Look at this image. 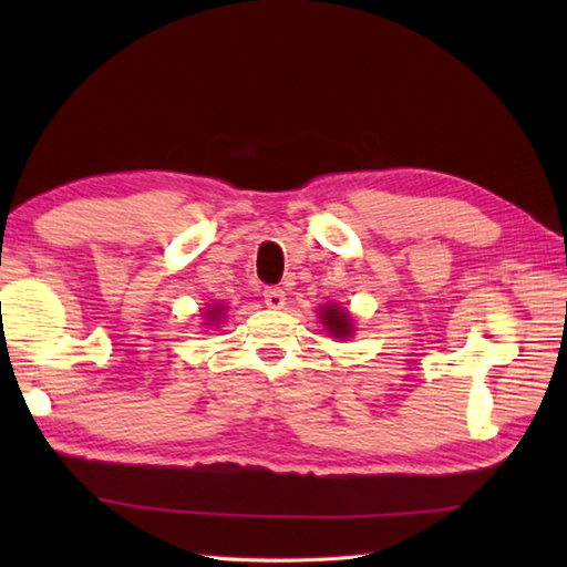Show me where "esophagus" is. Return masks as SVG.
Segmentation results:
<instances>
[{"instance_id": "esophagus-1", "label": "esophagus", "mask_w": 567, "mask_h": 567, "mask_svg": "<svg viewBox=\"0 0 567 567\" xmlns=\"http://www.w3.org/2000/svg\"><path fill=\"white\" fill-rule=\"evenodd\" d=\"M262 299L270 309H282L285 307V292L277 290V287H268V290L262 292Z\"/></svg>"}]
</instances>
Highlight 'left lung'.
I'll return each instance as SVG.
<instances>
[{
    "label": "left lung",
    "instance_id": "left-lung-1",
    "mask_svg": "<svg viewBox=\"0 0 567 567\" xmlns=\"http://www.w3.org/2000/svg\"><path fill=\"white\" fill-rule=\"evenodd\" d=\"M321 319H323V327H327V331L333 333L336 339H346V336H351V317H348L343 309L333 305L323 307Z\"/></svg>",
    "mask_w": 567,
    "mask_h": 567
}]
</instances>
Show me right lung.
Segmentation results:
<instances>
[{
  "instance_id": "add662e5",
  "label": "right lung",
  "mask_w": 567,
  "mask_h": 567,
  "mask_svg": "<svg viewBox=\"0 0 567 567\" xmlns=\"http://www.w3.org/2000/svg\"><path fill=\"white\" fill-rule=\"evenodd\" d=\"M216 311H221V309H219V307H216V309H214V311H209V315H212V319H214V317H216Z\"/></svg>"
}]
</instances>
